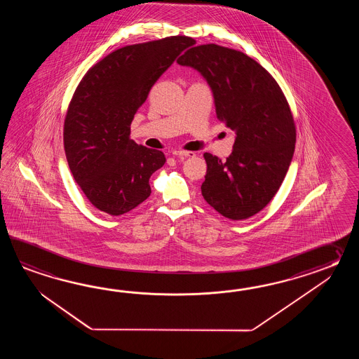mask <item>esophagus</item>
<instances>
[{"label": "esophagus", "instance_id": "obj_1", "mask_svg": "<svg viewBox=\"0 0 359 359\" xmlns=\"http://www.w3.org/2000/svg\"><path fill=\"white\" fill-rule=\"evenodd\" d=\"M173 156H177V158H190V156H195V153L178 150V151H173Z\"/></svg>", "mask_w": 359, "mask_h": 359}]
</instances>
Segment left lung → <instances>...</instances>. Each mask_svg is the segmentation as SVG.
I'll list each match as a JSON object with an SVG mask.
<instances>
[{"mask_svg":"<svg viewBox=\"0 0 359 359\" xmlns=\"http://www.w3.org/2000/svg\"><path fill=\"white\" fill-rule=\"evenodd\" d=\"M177 62L205 79L217 118L235 132L227 161L204 154L203 198L223 217L246 219L272 200L290 167L297 133L289 104L273 76L244 53L210 43L191 47Z\"/></svg>","mask_w":359,"mask_h":359,"instance_id":"obj_1","label":"left lung"}]
</instances>
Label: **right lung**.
Segmentation results:
<instances>
[{
	"label": "right lung",
	"mask_w": 359,
	"mask_h": 359,
	"mask_svg": "<svg viewBox=\"0 0 359 359\" xmlns=\"http://www.w3.org/2000/svg\"><path fill=\"white\" fill-rule=\"evenodd\" d=\"M194 43L175 36L122 47L78 84L64 123V149L76 182L101 212L128 213L150 196L149 180L165 156L130 140V123L155 82Z\"/></svg>",
	"instance_id": "add662e5"
}]
</instances>
